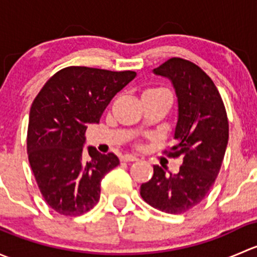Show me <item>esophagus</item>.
Returning <instances> with one entry per match:
<instances>
[{"instance_id":"1","label":"esophagus","mask_w":257,"mask_h":257,"mask_svg":"<svg viewBox=\"0 0 257 257\" xmlns=\"http://www.w3.org/2000/svg\"><path fill=\"white\" fill-rule=\"evenodd\" d=\"M121 160H123V162H136V160H138V158H137L136 155L125 154L121 157Z\"/></svg>"}]
</instances>
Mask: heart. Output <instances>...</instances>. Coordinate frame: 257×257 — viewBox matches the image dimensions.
Wrapping results in <instances>:
<instances>
[{"label":"heart","mask_w":257,"mask_h":257,"mask_svg":"<svg viewBox=\"0 0 257 257\" xmlns=\"http://www.w3.org/2000/svg\"><path fill=\"white\" fill-rule=\"evenodd\" d=\"M145 92H167V90H165L164 88H149V89H147Z\"/></svg>","instance_id":"heart-1"}]
</instances>
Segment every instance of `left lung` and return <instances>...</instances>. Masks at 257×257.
<instances>
[{"instance_id": "8db88e82", "label": "left lung", "mask_w": 257, "mask_h": 257, "mask_svg": "<svg viewBox=\"0 0 257 257\" xmlns=\"http://www.w3.org/2000/svg\"><path fill=\"white\" fill-rule=\"evenodd\" d=\"M154 73L172 80L177 93L175 144L164 154L181 157L183 165L177 174L154 165L141 195L160 211L184 214L203 201L216 180L229 141V120L216 85L195 63L173 57Z\"/></svg>"}]
</instances>
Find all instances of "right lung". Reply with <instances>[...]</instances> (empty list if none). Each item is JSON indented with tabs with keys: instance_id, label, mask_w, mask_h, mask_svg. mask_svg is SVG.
Listing matches in <instances>:
<instances>
[{
	"instance_id": "right-lung-1",
	"label": "right lung",
	"mask_w": 257,
	"mask_h": 257,
	"mask_svg": "<svg viewBox=\"0 0 257 257\" xmlns=\"http://www.w3.org/2000/svg\"><path fill=\"white\" fill-rule=\"evenodd\" d=\"M133 71L113 72L71 66L49 78L33 100L27 131L31 169L46 203L64 216L89 211L100 198V181L118 167L115 154L83 145L88 125L99 123L114 95L136 78Z\"/></svg>"
}]
</instances>
